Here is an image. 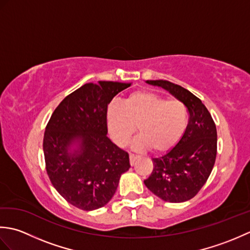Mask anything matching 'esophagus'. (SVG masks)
I'll return each mask as SVG.
<instances>
[{
  "label": "esophagus",
  "instance_id": "obj_1",
  "mask_svg": "<svg viewBox=\"0 0 250 250\" xmlns=\"http://www.w3.org/2000/svg\"><path fill=\"white\" fill-rule=\"evenodd\" d=\"M137 158H139V157L133 155V153H130V163H131V166H134V163H135Z\"/></svg>",
  "mask_w": 250,
  "mask_h": 250
}]
</instances>
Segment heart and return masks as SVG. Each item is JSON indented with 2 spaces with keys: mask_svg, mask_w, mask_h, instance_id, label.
I'll list each match as a JSON object with an SVG mask.
<instances>
[{
  "mask_svg": "<svg viewBox=\"0 0 250 250\" xmlns=\"http://www.w3.org/2000/svg\"><path fill=\"white\" fill-rule=\"evenodd\" d=\"M107 128L120 147L128 144L135 126L140 135L133 142L136 150L164 152L182 140L189 122L187 106L179 100H167L149 91H135L122 104L107 107Z\"/></svg>",
  "mask_w": 250,
  "mask_h": 250,
  "instance_id": "1",
  "label": "heart"
}]
</instances>
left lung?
<instances>
[{
    "mask_svg": "<svg viewBox=\"0 0 250 250\" xmlns=\"http://www.w3.org/2000/svg\"><path fill=\"white\" fill-rule=\"evenodd\" d=\"M171 93L186 104L187 130L166 155L153 158L151 175L144 180L153 194L169 203H182L199 192L208 179L217 155V130L202 101L182 86L167 81H146Z\"/></svg>",
    "mask_w": 250,
    "mask_h": 250,
    "instance_id": "1",
    "label": "left lung"
}]
</instances>
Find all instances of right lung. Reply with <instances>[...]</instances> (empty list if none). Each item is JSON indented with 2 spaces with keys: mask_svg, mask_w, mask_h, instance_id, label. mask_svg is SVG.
<instances>
[{
  "mask_svg": "<svg viewBox=\"0 0 250 250\" xmlns=\"http://www.w3.org/2000/svg\"><path fill=\"white\" fill-rule=\"evenodd\" d=\"M131 83H84L58 105L47 124L43 150L56 190L83 210L106 205L130 168L128 152L107 137V106Z\"/></svg>",
  "mask_w": 250,
  "mask_h": 250,
  "instance_id": "add662e5",
  "label": "right lung"
}]
</instances>
